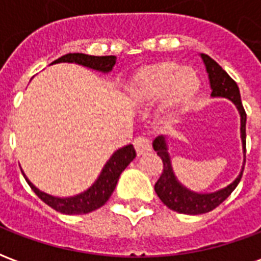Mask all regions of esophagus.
I'll use <instances>...</instances> for the list:
<instances>
[{
    "mask_svg": "<svg viewBox=\"0 0 261 261\" xmlns=\"http://www.w3.org/2000/svg\"><path fill=\"white\" fill-rule=\"evenodd\" d=\"M134 147L138 155H144L151 151V142L145 137H137L134 140Z\"/></svg>",
    "mask_w": 261,
    "mask_h": 261,
    "instance_id": "1",
    "label": "esophagus"
}]
</instances>
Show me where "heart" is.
<instances>
[{
	"label": "heart",
	"mask_w": 261,
	"mask_h": 261,
	"mask_svg": "<svg viewBox=\"0 0 261 261\" xmlns=\"http://www.w3.org/2000/svg\"><path fill=\"white\" fill-rule=\"evenodd\" d=\"M200 91V80L192 68L166 63L142 71L128 89V97L138 106L159 103L155 120L162 127H173L190 110Z\"/></svg>",
	"instance_id": "obj_1"
}]
</instances>
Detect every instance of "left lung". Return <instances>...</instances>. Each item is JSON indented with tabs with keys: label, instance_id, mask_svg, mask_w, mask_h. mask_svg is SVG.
<instances>
[{
	"label": "left lung",
	"instance_id": "left-lung-1",
	"mask_svg": "<svg viewBox=\"0 0 261 261\" xmlns=\"http://www.w3.org/2000/svg\"><path fill=\"white\" fill-rule=\"evenodd\" d=\"M202 63L205 65V71L208 74L210 88H211V97H224L235 105L238 113L241 116V140L242 149H243V165L236 176V179L228 186L222 187L219 190L210 193L193 192L187 189L180 180L176 177L175 170L172 166L170 159L169 145H168V137L159 136L152 142L153 149L156 151L162 162H164V172L155 183V192L161 198V201L170 210L176 213L189 214V215H198V214L210 213L211 210L218 207L219 204L225 201L229 194L236 189L243 175V166H245V156H246V113L242 106L241 93L236 82L229 75L225 72L222 67L215 63L207 54H200Z\"/></svg>",
	"mask_w": 261,
	"mask_h": 261
}]
</instances>
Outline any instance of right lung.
Returning a JSON list of instances; mask_svg holds the SVG:
<instances>
[{
    "instance_id": "right-lung-1",
    "label": "right lung",
    "mask_w": 261,
    "mask_h": 261,
    "mask_svg": "<svg viewBox=\"0 0 261 261\" xmlns=\"http://www.w3.org/2000/svg\"><path fill=\"white\" fill-rule=\"evenodd\" d=\"M116 61H117L116 56L99 57V56H89V54L82 53H69L53 61L51 64L69 63V64L82 65L85 68L93 69V71L102 72V74H109L114 68ZM136 155V149L131 144L123 148H119L117 151L112 153V156L109 158V161L100 170L97 179L92 183L91 186L82 193L69 197L51 196L48 193L42 192L28 179V176L23 173V170H22V173L25 176L28 185L32 187V190L36 193V196L40 197V200H43L47 205L54 208L59 213L68 214V215H80V214L92 213V211L102 207L103 204H106V201L110 198L112 193L114 192V189L117 186L120 175L133 162Z\"/></svg>"
}]
</instances>
